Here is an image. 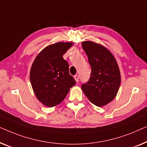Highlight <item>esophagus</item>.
<instances>
[{
	"label": "esophagus",
	"instance_id": "1",
	"mask_svg": "<svg viewBox=\"0 0 147 147\" xmlns=\"http://www.w3.org/2000/svg\"><path fill=\"white\" fill-rule=\"evenodd\" d=\"M74 79H75L76 82H78V75H74Z\"/></svg>",
	"mask_w": 147,
	"mask_h": 147
}]
</instances>
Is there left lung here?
<instances>
[{
  "mask_svg": "<svg viewBox=\"0 0 147 147\" xmlns=\"http://www.w3.org/2000/svg\"><path fill=\"white\" fill-rule=\"evenodd\" d=\"M82 47L91 67V74L81 88L92 104L105 106L115 98L119 90L121 84L119 66L106 47L92 41L82 42Z\"/></svg>",
  "mask_w": 147,
  "mask_h": 147,
  "instance_id": "obj_1",
  "label": "left lung"
}]
</instances>
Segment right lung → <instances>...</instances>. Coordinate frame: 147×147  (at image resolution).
I'll return each mask as SVG.
<instances>
[{"label": "right lung", "mask_w": 147, "mask_h": 147, "mask_svg": "<svg viewBox=\"0 0 147 147\" xmlns=\"http://www.w3.org/2000/svg\"><path fill=\"white\" fill-rule=\"evenodd\" d=\"M72 42H57L37 55L30 72L32 89L45 106L53 107L63 101L76 81L69 74V65L63 56Z\"/></svg>", "instance_id": "1"}]
</instances>
